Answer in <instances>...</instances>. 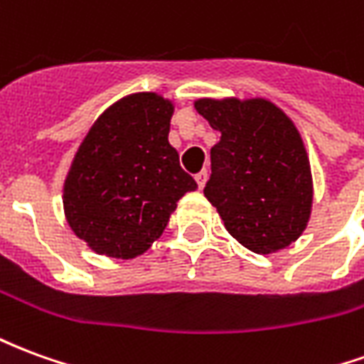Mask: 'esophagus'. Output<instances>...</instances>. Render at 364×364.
Here are the masks:
<instances>
[{
  "label": "esophagus",
  "instance_id": "1",
  "mask_svg": "<svg viewBox=\"0 0 364 364\" xmlns=\"http://www.w3.org/2000/svg\"><path fill=\"white\" fill-rule=\"evenodd\" d=\"M206 177H208V173H206V169H203L200 173L195 175V179H197V185H198V189H203V187H205Z\"/></svg>",
  "mask_w": 364,
  "mask_h": 364
}]
</instances>
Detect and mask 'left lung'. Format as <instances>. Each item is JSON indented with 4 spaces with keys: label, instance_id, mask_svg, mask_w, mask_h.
<instances>
[{
    "label": "left lung",
    "instance_id": "obj_1",
    "mask_svg": "<svg viewBox=\"0 0 364 364\" xmlns=\"http://www.w3.org/2000/svg\"><path fill=\"white\" fill-rule=\"evenodd\" d=\"M195 109L220 132L205 197L230 236L259 255L289 247L308 226L314 203L312 167L296 124L265 97H200Z\"/></svg>",
    "mask_w": 364,
    "mask_h": 364
}]
</instances>
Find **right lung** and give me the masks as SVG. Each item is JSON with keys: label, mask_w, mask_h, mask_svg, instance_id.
<instances>
[{"label": "right lung", "mask_w": 364, "mask_h": 364, "mask_svg": "<svg viewBox=\"0 0 364 364\" xmlns=\"http://www.w3.org/2000/svg\"><path fill=\"white\" fill-rule=\"evenodd\" d=\"M173 111L159 93H130L97 117L75 151L62 187L64 216L97 255L146 253L179 198L197 189L167 140Z\"/></svg>", "instance_id": "right-lung-1"}]
</instances>
